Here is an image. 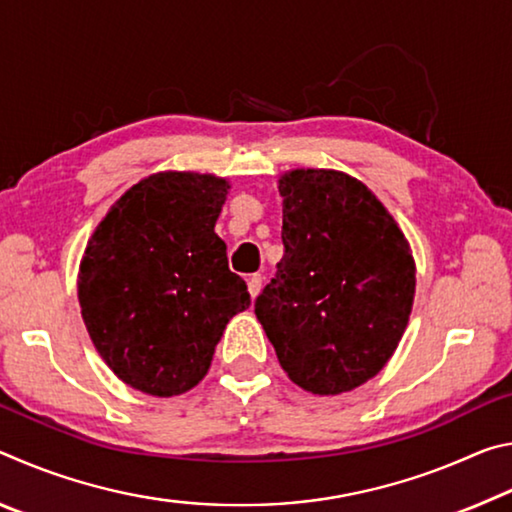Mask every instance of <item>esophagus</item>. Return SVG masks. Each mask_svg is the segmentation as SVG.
I'll return each mask as SVG.
<instances>
[{
  "label": "esophagus",
  "mask_w": 512,
  "mask_h": 512,
  "mask_svg": "<svg viewBox=\"0 0 512 512\" xmlns=\"http://www.w3.org/2000/svg\"><path fill=\"white\" fill-rule=\"evenodd\" d=\"M248 291H250V296L253 298H257L259 296V291H262V275H250L248 277Z\"/></svg>",
  "instance_id": "obj_1"
}]
</instances>
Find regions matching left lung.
<instances>
[{"label":"left lung","mask_w":512,"mask_h":512,"mask_svg":"<svg viewBox=\"0 0 512 512\" xmlns=\"http://www.w3.org/2000/svg\"><path fill=\"white\" fill-rule=\"evenodd\" d=\"M284 257L255 314L284 372L314 395L366 384L409 323L415 262L370 189L334 169L280 178Z\"/></svg>","instance_id":"left-lung-1"}]
</instances>
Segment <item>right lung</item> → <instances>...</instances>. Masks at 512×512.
I'll list each match as a JSON object with an SVG mask.
<instances>
[{"instance_id": "1", "label": "right lung", "mask_w": 512, "mask_h": 512, "mask_svg": "<svg viewBox=\"0 0 512 512\" xmlns=\"http://www.w3.org/2000/svg\"><path fill=\"white\" fill-rule=\"evenodd\" d=\"M228 189L210 173H153L110 207L88 241L79 271L85 327L135 391L171 397L194 388L228 320L250 305L214 232Z\"/></svg>"}]
</instances>
